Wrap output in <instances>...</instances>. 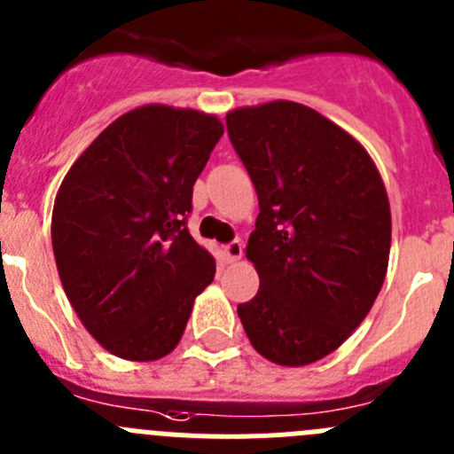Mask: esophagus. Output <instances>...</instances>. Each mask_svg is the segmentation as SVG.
I'll use <instances>...</instances> for the list:
<instances>
[{"label":"esophagus","instance_id":"obj_1","mask_svg":"<svg viewBox=\"0 0 454 454\" xmlns=\"http://www.w3.org/2000/svg\"><path fill=\"white\" fill-rule=\"evenodd\" d=\"M241 253H244V244H241V239H232L223 247V255H226L228 262L241 260Z\"/></svg>","mask_w":454,"mask_h":454}]
</instances>
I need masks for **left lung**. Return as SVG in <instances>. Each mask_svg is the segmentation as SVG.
Returning <instances> with one entry per match:
<instances>
[{"label": "left lung", "mask_w": 454, "mask_h": 454, "mask_svg": "<svg viewBox=\"0 0 454 454\" xmlns=\"http://www.w3.org/2000/svg\"><path fill=\"white\" fill-rule=\"evenodd\" d=\"M226 127L260 199L247 247L260 291L237 313L264 358L309 365L351 336L383 286V179L361 143L300 103L235 109Z\"/></svg>", "instance_id": "8db88e82"}]
</instances>
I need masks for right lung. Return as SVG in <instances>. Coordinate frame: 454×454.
Returning a JSON list of instances; mask_svg holds the SVG:
<instances>
[{"label":"right lung","instance_id":"right-lung-1","mask_svg":"<svg viewBox=\"0 0 454 454\" xmlns=\"http://www.w3.org/2000/svg\"><path fill=\"white\" fill-rule=\"evenodd\" d=\"M222 134L217 116L145 105L116 118L58 190L51 239L62 286L87 332L118 358L169 354L213 282V255L185 222Z\"/></svg>","mask_w":454,"mask_h":454}]
</instances>
